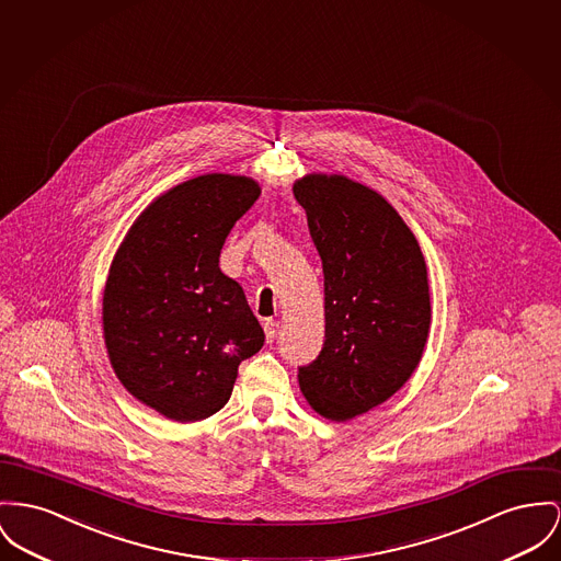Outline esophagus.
Segmentation results:
<instances>
[{"label": "esophagus", "instance_id": "1", "mask_svg": "<svg viewBox=\"0 0 561 561\" xmlns=\"http://www.w3.org/2000/svg\"><path fill=\"white\" fill-rule=\"evenodd\" d=\"M263 332H265V340L272 342V340L276 337V334H278V323H276L274 319H265V321H263Z\"/></svg>", "mask_w": 561, "mask_h": 561}]
</instances>
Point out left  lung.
I'll return each mask as SVG.
<instances>
[{"label":"left lung","instance_id":"obj_1","mask_svg":"<svg viewBox=\"0 0 561 561\" xmlns=\"http://www.w3.org/2000/svg\"><path fill=\"white\" fill-rule=\"evenodd\" d=\"M325 278V342L301 366L312 411L351 421L389 400L416 370L432 325L427 265L398 210L342 174L294 183Z\"/></svg>","mask_w":561,"mask_h":561}]
</instances>
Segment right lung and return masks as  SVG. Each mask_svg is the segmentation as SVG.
<instances>
[{
    "instance_id": "add662e5",
    "label": "right lung",
    "mask_w": 561,
    "mask_h": 561,
    "mask_svg": "<svg viewBox=\"0 0 561 561\" xmlns=\"http://www.w3.org/2000/svg\"><path fill=\"white\" fill-rule=\"evenodd\" d=\"M262 188L204 174L154 197L123 238L106 278L102 325L116 378L179 423L221 411L240 362L263 346L242 287L219 257Z\"/></svg>"
}]
</instances>
